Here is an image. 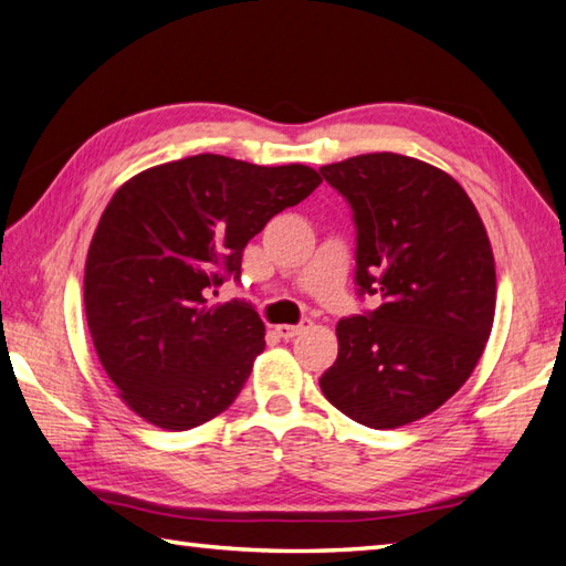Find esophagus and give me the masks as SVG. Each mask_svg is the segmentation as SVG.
<instances>
[{"label": "esophagus", "mask_w": 566, "mask_h": 566, "mask_svg": "<svg viewBox=\"0 0 566 566\" xmlns=\"http://www.w3.org/2000/svg\"><path fill=\"white\" fill-rule=\"evenodd\" d=\"M310 326H312V318H304V322H300V324H280V326H276V334H280L282 338H294Z\"/></svg>", "instance_id": "34e87169"}]
</instances>
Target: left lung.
<instances>
[{
	"label": "left lung",
	"instance_id": "8db88e82",
	"mask_svg": "<svg viewBox=\"0 0 566 566\" xmlns=\"http://www.w3.org/2000/svg\"><path fill=\"white\" fill-rule=\"evenodd\" d=\"M352 205L358 296L374 312L336 324L318 378L328 403L388 430L433 413L468 381L495 318V260L475 205L448 172L398 153L318 168Z\"/></svg>",
	"mask_w": 566,
	"mask_h": 566
}]
</instances>
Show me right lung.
I'll return each instance as SVG.
<instances>
[{"label": "right lung", "instance_id": "add662e5", "mask_svg": "<svg viewBox=\"0 0 566 566\" xmlns=\"http://www.w3.org/2000/svg\"><path fill=\"white\" fill-rule=\"evenodd\" d=\"M306 166L190 156L123 182L84 274L91 338L120 398L148 423L190 430L222 413L264 348L254 306L210 294L240 282L242 252L276 212L318 188Z\"/></svg>", "mask_w": 566, "mask_h": 566}]
</instances>
